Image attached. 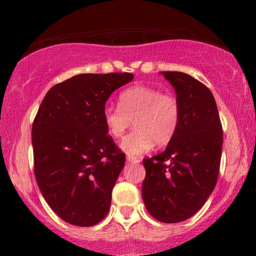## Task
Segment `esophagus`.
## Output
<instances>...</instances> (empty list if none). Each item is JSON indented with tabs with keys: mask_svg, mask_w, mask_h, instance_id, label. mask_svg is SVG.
Segmentation results:
<instances>
[{
	"mask_svg": "<svg viewBox=\"0 0 256 256\" xmlns=\"http://www.w3.org/2000/svg\"><path fill=\"white\" fill-rule=\"evenodd\" d=\"M126 160H128V162H131V164H138L140 161L138 158L131 156V155H128V156H126Z\"/></svg>",
	"mask_w": 256,
	"mask_h": 256,
	"instance_id": "1",
	"label": "esophagus"
}]
</instances>
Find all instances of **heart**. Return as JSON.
<instances>
[{
    "label": "heart",
    "instance_id": "1",
    "mask_svg": "<svg viewBox=\"0 0 256 256\" xmlns=\"http://www.w3.org/2000/svg\"><path fill=\"white\" fill-rule=\"evenodd\" d=\"M108 134L120 138L134 122V130L120 143L128 155H140L152 146L168 144L177 134L180 106L171 94L146 85H134L122 91L119 107L107 106L102 113Z\"/></svg>",
    "mask_w": 256,
    "mask_h": 256
}]
</instances>
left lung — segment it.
Wrapping results in <instances>:
<instances>
[{"instance_id":"1","label":"left lung","mask_w":256,"mask_h":256,"mask_svg":"<svg viewBox=\"0 0 256 256\" xmlns=\"http://www.w3.org/2000/svg\"><path fill=\"white\" fill-rule=\"evenodd\" d=\"M180 106L177 134L165 152L144 158L142 198L152 216L179 222L192 216L210 198L219 174L222 128L213 94L183 72H161Z\"/></svg>"}]
</instances>
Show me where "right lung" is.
Instances as JSON below:
<instances>
[{"label":"right lung","instance_id":"1","mask_svg":"<svg viewBox=\"0 0 256 256\" xmlns=\"http://www.w3.org/2000/svg\"><path fill=\"white\" fill-rule=\"evenodd\" d=\"M132 73L78 74L46 92L32 125L34 176L46 204L68 224L107 216L125 154L108 136L102 113Z\"/></svg>","mask_w":256,"mask_h":256}]
</instances>
